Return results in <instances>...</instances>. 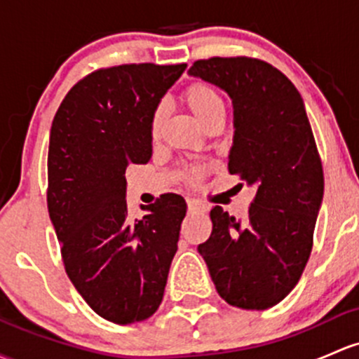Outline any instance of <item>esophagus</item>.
<instances>
[{"label":"esophagus","instance_id":"34e87169","mask_svg":"<svg viewBox=\"0 0 359 359\" xmlns=\"http://www.w3.org/2000/svg\"><path fill=\"white\" fill-rule=\"evenodd\" d=\"M187 210L194 211V213H205L206 206L203 203L196 201V199H187Z\"/></svg>","mask_w":359,"mask_h":359}]
</instances>
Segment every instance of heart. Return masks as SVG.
Returning a JSON list of instances; mask_svg holds the SVG:
<instances>
[{
	"instance_id": "heart-1",
	"label": "heart",
	"mask_w": 359,
	"mask_h": 359,
	"mask_svg": "<svg viewBox=\"0 0 359 359\" xmlns=\"http://www.w3.org/2000/svg\"><path fill=\"white\" fill-rule=\"evenodd\" d=\"M180 97H182V101L187 104V108H189L203 123L208 122L211 116L225 111L224 97H222V94L218 93L213 86L208 84V82H191L189 86L184 88ZM161 127H163V111L158 108V110H154L149 122V134L153 141H158V139H160ZM205 173L206 167H203V165H192V167L184 170V177H186L187 182L191 184L199 182Z\"/></svg>"
}]
</instances>
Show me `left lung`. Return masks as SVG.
<instances>
[{"label": "left lung", "instance_id": "1", "mask_svg": "<svg viewBox=\"0 0 359 359\" xmlns=\"http://www.w3.org/2000/svg\"><path fill=\"white\" fill-rule=\"evenodd\" d=\"M189 74L232 97L229 172L256 187L244 222L220 206L210 211L213 229L198 251L222 299L269 309L303 275L323 198L322 160L303 100L280 70L249 56L198 60Z\"/></svg>", "mask_w": 359, "mask_h": 359}]
</instances>
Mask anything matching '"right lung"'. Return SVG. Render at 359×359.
<instances>
[{
	"instance_id": "1",
	"label": "right lung",
	"mask_w": 359,
	"mask_h": 359,
	"mask_svg": "<svg viewBox=\"0 0 359 359\" xmlns=\"http://www.w3.org/2000/svg\"><path fill=\"white\" fill-rule=\"evenodd\" d=\"M186 67L97 69L67 93L53 118L48 211L63 265L86 303L118 325L156 311L177 252L186 201L160 196L142 220L129 222L126 168L151 158V116Z\"/></svg>"
}]
</instances>
